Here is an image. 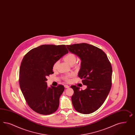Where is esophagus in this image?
Instances as JSON below:
<instances>
[{"label":"esophagus","instance_id":"esophagus-1","mask_svg":"<svg viewBox=\"0 0 135 135\" xmlns=\"http://www.w3.org/2000/svg\"><path fill=\"white\" fill-rule=\"evenodd\" d=\"M64 88H69V86L65 84V85H64Z\"/></svg>","mask_w":135,"mask_h":135}]
</instances>
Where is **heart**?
Masks as SVG:
<instances>
[{"instance_id": "1", "label": "heart", "mask_w": 135, "mask_h": 135, "mask_svg": "<svg viewBox=\"0 0 135 135\" xmlns=\"http://www.w3.org/2000/svg\"><path fill=\"white\" fill-rule=\"evenodd\" d=\"M64 60H65V62L68 63L70 65H73L75 63L76 61V55L73 54L72 53H69L64 57ZM58 64V61H56L54 63L53 65V69L55 70L56 69ZM73 76V74H70L67 75L65 76L64 77V79L67 81L69 80V79L70 77H72Z\"/></svg>"}]
</instances>
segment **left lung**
<instances>
[{
    "instance_id": "8db88e82",
    "label": "left lung",
    "mask_w": 135,
    "mask_h": 135,
    "mask_svg": "<svg viewBox=\"0 0 135 135\" xmlns=\"http://www.w3.org/2000/svg\"><path fill=\"white\" fill-rule=\"evenodd\" d=\"M69 51L81 60L78 76L82 79L85 90L72 85L71 100L74 109L79 113L94 112L106 100L112 86V67L106 54L98 47L86 43L67 45Z\"/></svg>"
}]
</instances>
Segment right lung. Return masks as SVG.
Returning <instances> with one entry per match:
<instances>
[{"instance_id": "obj_1", "label": "right lung", "mask_w": 135, "mask_h": 135, "mask_svg": "<svg viewBox=\"0 0 135 135\" xmlns=\"http://www.w3.org/2000/svg\"><path fill=\"white\" fill-rule=\"evenodd\" d=\"M67 53L64 45H43L31 50L22 59L20 86L27 104L37 113L48 115L58 109L64 87L47 88L46 77L54 73L55 62Z\"/></svg>"}]
</instances>
